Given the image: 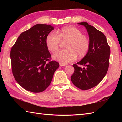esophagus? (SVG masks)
<instances>
[{
	"instance_id": "esophagus-1",
	"label": "esophagus",
	"mask_w": 122,
	"mask_h": 122,
	"mask_svg": "<svg viewBox=\"0 0 122 122\" xmlns=\"http://www.w3.org/2000/svg\"><path fill=\"white\" fill-rule=\"evenodd\" d=\"M67 64H63V63H60V67H63V66H67Z\"/></svg>"
}]
</instances>
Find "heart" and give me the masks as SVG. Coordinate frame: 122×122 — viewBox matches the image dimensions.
Here are the masks:
<instances>
[{
  "mask_svg": "<svg viewBox=\"0 0 122 122\" xmlns=\"http://www.w3.org/2000/svg\"><path fill=\"white\" fill-rule=\"evenodd\" d=\"M61 42H66V49L53 55V59L61 63H67L78 58L86 56L89 51V38L83 34L80 29L74 26H68L56 32L51 33L46 38V45L48 50L52 53L59 50Z\"/></svg>",
  "mask_w": 122,
  "mask_h": 122,
  "instance_id": "1",
  "label": "heart"
}]
</instances>
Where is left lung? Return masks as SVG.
<instances>
[{
  "label": "left lung",
  "mask_w": 122,
  "mask_h": 122,
  "mask_svg": "<svg viewBox=\"0 0 122 122\" xmlns=\"http://www.w3.org/2000/svg\"><path fill=\"white\" fill-rule=\"evenodd\" d=\"M85 26L90 41L89 51L81 61L73 65L74 72L71 76L74 85L81 90L94 88L103 80L108 71L110 48L102 32L86 22L78 23ZM80 65L85 66L80 67Z\"/></svg>",
  "instance_id": "1"
}]
</instances>
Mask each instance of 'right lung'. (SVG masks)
<instances>
[{"label":"right lung","mask_w":122,"mask_h":122,"mask_svg":"<svg viewBox=\"0 0 122 122\" xmlns=\"http://www.w3.org/2000/svg\"><path fill=\"white\" fill-rule=\"evenodd\" d=\"M49 25L36 24L22 32L10 53L12 73L20 86L32 92L48 87L59 63L51 60L46 38L53 30Z\"/></svg>","instance_id":"obj_1"}]
</instances>
